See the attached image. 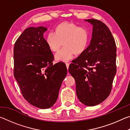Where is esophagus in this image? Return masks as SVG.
Instances as JSON below:
<instances>
[{
  "instance_id": "esophagus-1",
  "label": "esophagus",
  "mask_w": 130,
  "mask_h": 130,
  "mask_svg": "<svg viewBox=\"0 0 130 130\" xmlns=\"http://www.w3.org/2000/svg\"><path fill=\"white\" fill-rule=\"evenodd\" d=\"M65 64H66V66H67V69H68V68H69V63H67V62H66V63H65Z\"/></svg>"
}]
</instances>
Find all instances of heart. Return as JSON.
<instances>
[{
  "mask_svg": "<svg viewBox=\"0 0 130 130\" xmlns=\"http://www.w3.org/2000/svg\"><path fill=\"white\" fill-rule=\"evenodd\" d=\"M46 43L50 49L57 52V61L67 62L74 57L75 53L80 54L86 50L88 45L89 34L85 28L79 27L72 22L61 23L56 28V33L50 32L46 37Z\"/></svg>",
  "mask_w": 130,
  "mask_h": 130,
  "instance_id": "heart-1",
  "label": "heart"
}]
</instances>
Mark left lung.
<instances>
[{"mask_svg":"<svg viewBox=\"0 0 130 130\" xmlns=\"http://www.w3.org/2000/svg\"><path fill=\"white\" fill-rule=\"evenodd\" d=\"M93 26L86 50L69 67L76 82L77 96L87 106H94L108 97L116 72V46L111 32L104 23L85 20Z\"/></svg>","mask_w":130,"mask_h":130,"instance_id":"obj_1","label":"left lung"}]
</instances>
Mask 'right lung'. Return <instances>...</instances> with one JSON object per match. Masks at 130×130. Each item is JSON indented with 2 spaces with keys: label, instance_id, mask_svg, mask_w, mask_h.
<instances>
[{
  "label": "right lung",
  "instance_id": "1",
  "mask_svg": "<svg viewBox=\"0 0 130 130\" xmlns=\"http://www.w3.org/2000/svg\"><path fill=\"white\" fill-rule=\"evenodd\" d=\"M47 30L42 26L26 28L14 49V75L22 94L28 103L41 109L55 104L67 74L65 63L53 64L54 56L43 38Z\"/></svg>",
  "mask_w": 130,
  "mask_h": 130
}]
</instances>
